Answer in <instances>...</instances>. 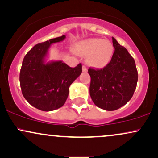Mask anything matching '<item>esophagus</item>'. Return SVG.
Masks as SVG:
<instances>
[{
	"label": "esophagus",
	"mask_w": 158,
	"mask_h": 158,
	"mask_svg": "<svg viewBox=\"0 0 158 158\" xmlns=\"http://www.w3.org/2000/svg\"><path fill=\"white\" fill-rule=\"evenodd\" d=\"M82 71L83 72L88 71V68H87V67L85 66V65H83V66H82Z\"/></svg>",
	"instance_id": "1"
}]
</instances>
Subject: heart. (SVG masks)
Segmentation results:
<instances>
[{
	"mask_svg": "<svg viewBox=\"0 0 158 158\" xmlns=\"http://www.w3.org/2000/svg\"><path fill=\"white\" fill-rule=\"evenodd\" d=\"M78 50L84 55H88L90 64L97 68L106 66L111 60L114 54V46L110 41L93 38L81 41Z\"/></svg>",
	"mask_w": 158,
	"mask_h": 158,
	"instance_id": "b5f03b06",
	"label": "heart"
}]
</instances>
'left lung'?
<instances>
[{
  "mask_svg": "<svg viewBox=\"0 0 158 158\" xmlns=\"http://www.w3.org/2000/svg\"><path fill=\"white\" fill-rule=\"evenodd\" d=\"M114 50L111 60L102 69H88L90 95L94 104L106 110H115L131 99L138 73L133 57L112 38Z\"/></svg>",
  "mask_w": 158,
  "mask_h": 158,
  "instance_id": "left-lung-1",
  "label": "left lung"
}]
</instances>
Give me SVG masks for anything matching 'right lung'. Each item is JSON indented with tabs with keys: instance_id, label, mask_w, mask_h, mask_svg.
<instances>
[{
	"instance_id": "obj_1",
	"label": "right lung",
	"mask_w": 158,
	"mask_h": 158,
	"mask_svg": "<svg viewBox=\"0 0 158 158\" xmlns=\"http://www.w3.org/2000/svg\"><path fill=\"white\" fill-rule=\"evenodd\" d=\"M65 35L39 43L23 58L20 71V85L23 97L31 106L50 111L64 106L69 87L81 73V64L70 68L61 61L45 63L50 45Z\"/></svg>"
}]
</instances>
